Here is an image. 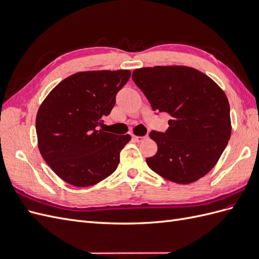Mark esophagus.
I'll return each instance as SVG.
<instances>
[{
	"label": "esophagus",
	"instance_id": "obj_1",
	"mask_svg": "<svg viewBox=\"0 0 259 259\" xmlns=\"http://www.w3.org/2000/svg\"><path fill=\"white\" fill-rule=\"evenodd\" d=\"M133 139L135 140L137 143H142L146 139V136H136V135H133Z\"/></svg>",
	"mask_w": 259,
	"mask_h": 259
}]
</instances>
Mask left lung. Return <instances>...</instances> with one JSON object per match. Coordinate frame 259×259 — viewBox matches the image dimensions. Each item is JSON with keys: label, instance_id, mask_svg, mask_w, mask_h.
<instances>
[{"label": "left lung", "instance_id": "obj_1", "mask_svg": "<svg viewBox=\"0 0 259 259\" xmlns=\"http://www.w3.org/2000/svg\"><path fill=\"white\" fill-rule=\"evenodd\" d=\"M132 77L154 111L171 116L165 133H150L158 151L146 159L148 166L176 184H191L205 176L231 136L225 92L205 73L187 66L135 69Z\"/></svg>", "mask_w": 259, "mask_h": 259}]
</instances>
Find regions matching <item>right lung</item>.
<instances>
[{
  "label": "right lung",
  "mask_w": 259,
  "mask_h": 259,
  "mask_svg": "<svg viewBox=\"0 0 259 259\" xmlns=\"http://www.w3.org/2000/svg\"><path fill=\"white\" fill-rule=\"evenodd\" d=\"M130 70L76 72L50 92L37 110V146L58 177L75 187L96 185L110 176L131 136L100 130Z\"/></svg>",
  "instance_id": "1"
}]
</instances>
